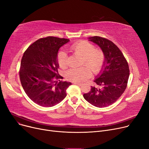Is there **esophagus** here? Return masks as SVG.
I'll return each instance as SVG.
<instances>
[{"instance_id":"esophagus-1","label":"esophagus","mask_w":149,"mask_h":149,"mask_svg":"<svg viewBox=\"0 0 149 149\" xmlns=\"http://www.w3.org/2000/svg\"><path fill=\"white\" fill-rule=\"evenodd\" d=\"M75 85H78V86H81L82 85V83H78V82H74V83Z\"/></svg>"}]
</instances>
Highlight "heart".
Listing matches in <instances>:
<instances>
[{
  "mask_svg": "<svg viewBox=\"0 0 149 149\" xmlns=\"http://www.w3.org/2000/svg\"><path fill=\"white\" fill-rule=\"evenodd\" d=\"M69 48L74 54L80 56L82 58L81 64H85L88 67L84 66L68 70L66 77L68 80L81 82L91 75L90 70L94 74L100 72L105 63V56L102 50L95 49L92 44L85 41L75 42ZM57 60L61 68L67 67V56L63 52H60L58 55Z\"/></svg>",
  "mask_w": 149,
  "mask_h": 149,
  "instance_id": "heart-1",
  "label": "heart"
}]
</instances>
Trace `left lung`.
Masks as SVG:
<instances>
[{
	"label": "left lung",
	"instance_id": "1",
	"mask_svg": "<svg viewBox=\"0 0 149 149\" xmlns=\"http://www.w3.org/2000/svg\"><path fill=\"white\" fill-rule=\"evenodd\" d=\"M101 48L105 56L104 68L94 81L95 86L83 94V97L91 104L103 108L112 105L124 93L130 75L128 63L120 50L112 41L105 38H89Z\"/></svg>",
	"mask_w": 149,
	"mask_h": 149
}]
</instances>
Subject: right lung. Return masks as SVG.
Masks as SVG:
<instances>
[{
  "mask_svg": "<svg viewBox=\"0 0 149 149\" xmlns=\"http://www.w3.org/2000/svg\"><path fill=\"white\" fill-rule=\"evenodd\" d=\"M69 39L47 36L39 39L25 51L21 62L19 78L29 97L36 104L53 107L66 96L72 83L60 80L57 54Z\"/></svg>",
  "mask_w": 149,
  "mask_h": 149,
  "instance_id": "1",
  "label": "right lung"
}]
</instances>
